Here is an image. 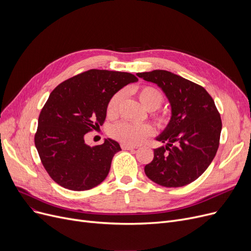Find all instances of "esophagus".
Returning <instances> with one entry per match:
<instances>
[{"instance_id": "obj_1", "label": "esophagus", "mask_w": 251, "mask_h": 251, "mask_svg": "<svg viewBox=\"0 0 251 251\" xmlns=\"http://www.w3.org/2000/svg\"><path fill=\"white\" fill-rule=\"evenodd\" d=\"M121 148H122V150H124V151H133V150L136 149L135 147L127 146V144H121Z\"/></svg>"}]
</instances>
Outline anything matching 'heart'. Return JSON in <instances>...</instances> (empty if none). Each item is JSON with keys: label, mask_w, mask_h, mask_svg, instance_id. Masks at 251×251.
I'll return each instance as SVG.
<instances>
[{"label": "heart", "mask_w": 251, "mask_h": 251, "mask_svg": "<svg viewBox=\"0 0 251 251\" xmlns=\"http://www.w3.org/2000/svg\"><path fill=\"white\" fill-rule=\"evenodd\" d=\"M137 96L144 108L149 111H154L163 102L162 92L152 86H142L137 89ZM123 99V91H118L111 97L107 103V115L115 117L118 113L119 105ZM153 120L159 126H165L168 118L162 114H152ZM152 134V127L150 124H134L130 122H120L114 125L111 129V135L115 139L124 144L136 146L142 142L148 136Z\"/></svg>", "instance_id": "obj_1"}]
</instances>
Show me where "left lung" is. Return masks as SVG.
<instances>
[{
	"label": "left lung",
	"instance_id": "left-lung-1",
	"mask_svg": "<svg viewBox=\"0 0 251 251\" xmlns=\"http://www.w3.org/2000/svg\"><path fill=\"white\" fill-rule=\"evenodd\" d=\"M155 83L171 105V119L155 139L166 146L153 150L146 175L165 187H182L199 178L217 153L222 130L214 100L201 85L166 70L136 74Z\"/></svg>",
	"mask_w": 251,
	"mask_h": 251
}]
</instances>
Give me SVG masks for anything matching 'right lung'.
<instances>
[{"label": "right lung", "mask_w": 251, "mask_h": 251, "mask_svg": "<svg viewBox=\"0 0 251 251\" xmlns=\"http://www.w3.org/2000/svg\"><path fill=\"white\" fill-rule=\"evenodd\" d=\"M136 81L131 73L91 69L50 92L38 117L34 143L48 174L59 185L83 191L107 178L120 144L107 138L91 148L84 136L102 125L111 97Z\"/></svg>", "instance_id": "right-lung-1"}]
</instances>
